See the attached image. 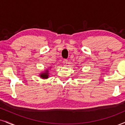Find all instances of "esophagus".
I'll return each mask as SVG.
<instances>
[{
	"instance_id": "1",
	"label": "esophagus",
	"mask_w": 125,
	"mask_h": 125,
	"mask_svg": "<svg viewBox=\"0 0 125 125\" xmlns=\"http://www.w3.org/2000/svg\"><path fill=\"white\" fill-rule=\"evenodd\" d=\"M63 63L64 66H67V64H68V61L67 59H64L63 61Z\"/></svg>"
}]
</instances>
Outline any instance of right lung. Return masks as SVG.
<instances>
[{
    "label": "right lung",
    "instance_id": "obj_1",
    "mask_svg": "<svg viewBox=\"0 0 125 125\" xmlns=\"http://www.w3.org/2000/svg\"><path fill=\"white\" fill-rule=\"evenodd\" d=\"M52 67H49L48 69H46L45 70H44L43 72H42L40 74V77L41 79H48L49 76V71H50V69Z\"/></svg>",
    "mask_w": 125,
    "mask_h": 125
}]
</instances>
